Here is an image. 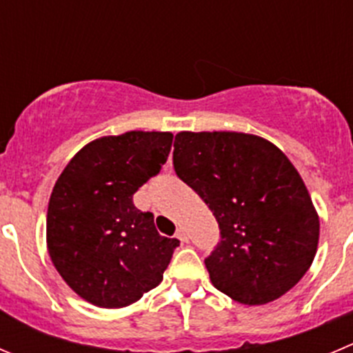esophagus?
Masks as SVG:
<instances>
[{
	"label": "esophagus",
	"mask_w": 353,
	"mask_h": 353,
	"mask_svg": "<svg viewBox=\"0 0 353 353\" xmlns=\"http://www.w3.org/2000/svg\"><path fill=\"white\" fill-rule=\"evenodd\" d=\"M176 237H179V239L182 241V243H187V241H189V236H187V230L183 229V227H179V229H176Z\"/></svg>",
	"instance_id": "1"
}]
</instances>
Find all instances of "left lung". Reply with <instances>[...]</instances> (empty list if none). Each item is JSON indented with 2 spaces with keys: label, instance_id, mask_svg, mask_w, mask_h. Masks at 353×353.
I'll return each mask as SVG.
<instances>
[{
  "label": "left lung",
  "instance_id": "obj_1",
  "mask_svg": "<svg viewBox=\"0 0 353 353\" xmlns=\"http://www.w3.org/2000/svg\"><path fill=\"white\" fill-rule=\"evenodd\" d=\"M173 166L210 206L221 241L204 260L211 284L244 305L277 300L317 253L319 214L286 154L239 132H180Z\"/></svg>",
  "mask_w": 353,
  "mask_h": 353
}]
</instances>
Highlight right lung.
I'll return each instance as SVG.
<instances>
[{
  "label": "right lung",
  "mask_w": 353,
  "mask_h": 353,
  "mask_svg": "<svg viewBox=\"0 0 353 353\" xmlns=\"http://www.w3.org/2000/svg\"><path fill=\"white\" fill-rule=\"evenodd\" d=\"M173 133L126 132L86 143L52 190L46 246L67 286L88 303L123 308L163 281L179 239L159 236L133 194L159 173Z\"/></svg>",
  "instance_id": "obj_1"
}]
</instances>
